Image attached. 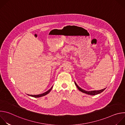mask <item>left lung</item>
Masks as SVG:
<instances>
[{"label":"left lung","mask_w":125,"mask_h":125,"mask_svg":"<svg viewBox=\"0 0 125 125\" xmlns=\"http://www.w3.org/2000/svg\"><path fill=\"white\" fill-rule=\"evenodd\" d=\"M75 85L77 86V88H78V90L81 91V92L83 93H84V94H89V95H96V94H98L101 93H102V92H103L106 88H104V89H102V90H98V91H86L84 90H83V89L81 88V87H80L76 83V82H75Z\"/></svg>","instance_id":"obj_1"}]
</instances>
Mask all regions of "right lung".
Segmentation results:
<instances>
[{"mask_svg": "<svg viewBox=\"0 0 125 125\" xmlns=\"http://www.w3.org/2000/svg\"><path fill=\"white\" fill-rule=\"evenodd\" d=\"M53 86H52L51 87L50 89H49V90L48 91H47V92L43 93V94H38V95H31L30 96H32V97H42V96H43L46 94H47L48 93H49V92L51 91V90H52Z\"/></svg>", "mask_w": 125, "mask_h": 125, "instance_id": "add662e5", "label": "right lung"}]
</instances>
